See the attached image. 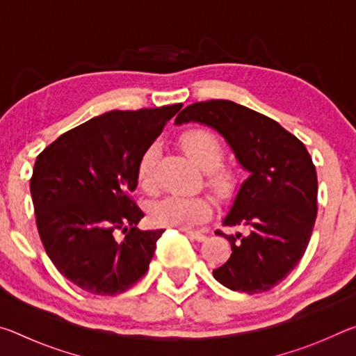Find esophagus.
Here are the masks:
<instances>
[{"label":"esophagus","mask_w":356,"mask_h":356,"mask_svg":"<svg viewBox=\"0 0 356 356\" xmlns=\"http://www.w3.org/2000/svg\"><path fill=\"white\" fill-rule=\"evenodd\" d=\"M186 236L190 238H195L196 242H204L207 238V236H204L202 232H193V231H186Z\"/></svg>","instance_id":"34e87169"}]
</instances>
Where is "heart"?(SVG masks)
<instances>
[{
    "label": "heart",
    "mask_w": 356,
    "mask_h": 356,
    "mask_svg": "<svg viewBox=\"0 0 356 356\" xmlns=\"http://www.w3.org/2000/svg\"><path fill=\"white\" fill-rule=\"evenodd\" d=\"M186 155L207 172V185L221 197L231 196L237 188V174L222 166L225 147L220 138L204 129H193L180 136ZM159 159V146L152 144L141 154L136 163V182L144 191L154 188V171ZM212 215V204L204 196H166L154 202L149 218L159 227H190L206 221Z\"/></svg>",
    "instance_id": "heart-1"
}]
</instances>
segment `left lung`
I'll return each mask as SVG.
<instances>
[{"label": "left lung", "mask_w": 356, "mask_h": 356, "mask_svg": "<svg viewBox=\"0 0 356 356\" xmlns=\"http://www.w3.org/2000/svg\"><path fill=\"white\" fill-rule=\"evenodd\" d=\"M200 122L225 138L250 177L240 185L225 226L248 234L226 236L232 254L213 270L231 291H270L297 267L317 216V172L305 144L276 120L231 100L188 105L176 124Z\"/></svg>", "instance_id": "1"}]
</instances>
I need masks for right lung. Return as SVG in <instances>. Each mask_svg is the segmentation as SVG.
I'll return each instance as SVG.
<instances>
[{"instance_id": "add662e5", "label": "right lung", "mask_w": 356, "mask_h": 356, "mask_svg": "<svg viewBox=\"0 0 356 356\" xmlns=\"http://www.w3.org/2000/svg\"><path fill=\"white\" fill-rule=\"evenodd\" d=\"M180 108L108 111L65 131L35 160L29 186L40 240L59 273L83 291L118 295L146 275L165 229L136 227L144 216L130 196L136 163Z\"/></svg>"}]
</instances>
